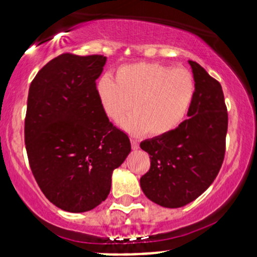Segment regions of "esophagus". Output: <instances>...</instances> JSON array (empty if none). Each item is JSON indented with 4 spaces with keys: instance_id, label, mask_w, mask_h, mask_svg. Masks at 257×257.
I'll return each instance as SVG.
<instances>
[{
    "instance_id": "esophagus-1",
    "label": "esophagus",
    "mask_w": 257,
    "mask_h": 257,
    "mask_svg": "<svg viewBox=\"0 0 257 257\" xmlns=\"http://www.w3.org/2000/svg\"><path fill=\"white\" fill-rule=\"evenodd\" d=\"M131 144H132V149L133 150H138L139 149L138 140H135V139H131Z\"/></svg>"
}]
</instances>
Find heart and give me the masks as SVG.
Returning a JSON list of instances; mask_svg holds the SVG:
<instances>
[{"instance_id": "1", "label": "heart", "mask_w": 257, "mask_h": 257, "mask_svg": "<svg viewBox=\"0 0 257 257\" xmlns=\"http://www.w3.org/2000/svg\"><path fill=\"white\" fill-rule=\"evenodd\" d=\"M105 114L122 123L133 107L134 113L123 123L134 135L163 137L181 124L192 106L196 82L188 70L153 63L120 66L116 81L104 76L96 84Z\"/></svg>"}]
</instances>
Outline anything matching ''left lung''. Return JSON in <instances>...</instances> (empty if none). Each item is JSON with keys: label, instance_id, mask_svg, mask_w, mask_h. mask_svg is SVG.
Returning <instances> with one entry per match:
<instances>
[{"label": "left lung", "instance_id": "obj_1", "mask_svg": "<svg viewBox=\"0 0 257 257\" xmlns=\"http://www.w3.org/2000/svg\"><path fill=\"white\" fill-rule=\"evenodd\" d=\"M196 94L188 118L163 137L143 141L151 167L140 186L150 200L180 208L202 194L219 174L226 151L228 114L222 88L196 61H188Z\"/></svg>", "mask_w": 257, "mask_h": 257}]
</instances>
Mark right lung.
<instances>
[{"label":"right lung","mask_w":257,"mask_h":257,"mask_svg":"<svg viewBox=\"0 0 257 257\" xmlns=\"http://www.w3.org/2000/svg\"><path fill=\"white\" fill-rule=\"evenodd\" d=\"M106 57L64 53L31 82L25 146L37 185L70 213L98 206L111 190L112 172L131 152L128 135L102 110L96 91Z\"/></svg>","instance_id":"obj_1"}]
</instances>
